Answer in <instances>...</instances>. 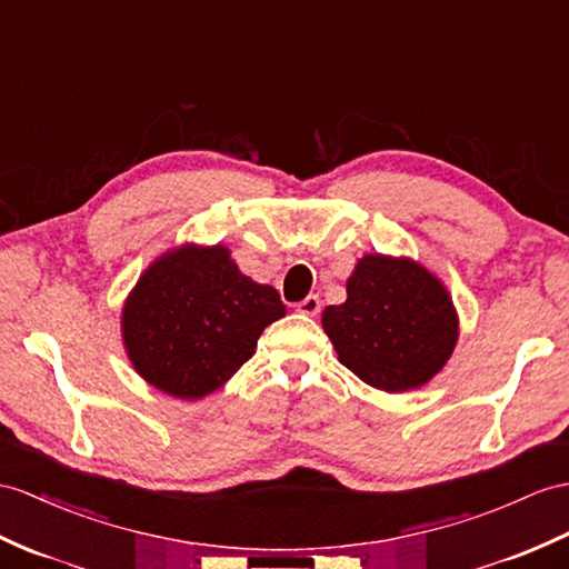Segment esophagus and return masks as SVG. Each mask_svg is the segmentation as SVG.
<instances>
[{
	"label": "esophagus",
	"instance_id": "1",
	"mask_svg": "<svg viewBox=\"0 0 569 569\" xmlns=\"http://www.w3.org/2000/svg\"><path fill=\"white\" fill-rule=\"evenodd\" d=\"M297 311L303 316H316L318 311H321V299H318V295H309L307 299H301L297 303Z\"/></svg>",
	"mask_w": 569,
	"mask_h": 569
}]
</instances>
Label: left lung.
Listing matches in <instances>:
<instances>
[{"mask_svg": "<svg viewBox=\"0 0 569 569\" xmlns=\"http://www.w3.org/2000/svg\"><path fill=\"white\" fill-rule=\"evenodd\" d=\"M323 330L340 365L373 389H420L459 340V316L437 277L410 258L369 253L348 280V299L326 307Z\"/></svg>", "mask_w": 569, "mask_h": 569, "instance_id": "1", "label": "left lung"}]
</instances>
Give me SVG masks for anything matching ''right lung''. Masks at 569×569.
<instances>
[{"mask_svg":"<svg viewBox=\"0 0 569 569\" xmlns=\"http://www.w3.org/2000/svg\"><path fill=\"white\" fill-rule=\"evenodd\" d=\"M284 313L277 289L246 277L229 248L186 243L137 280L122 307V342L147 383L196 400L224 386Z\"/></svg>","mask_w":569,"mask_h":569,"instance_id":"right-lung-1","label":"right lung"}]
</instances>
